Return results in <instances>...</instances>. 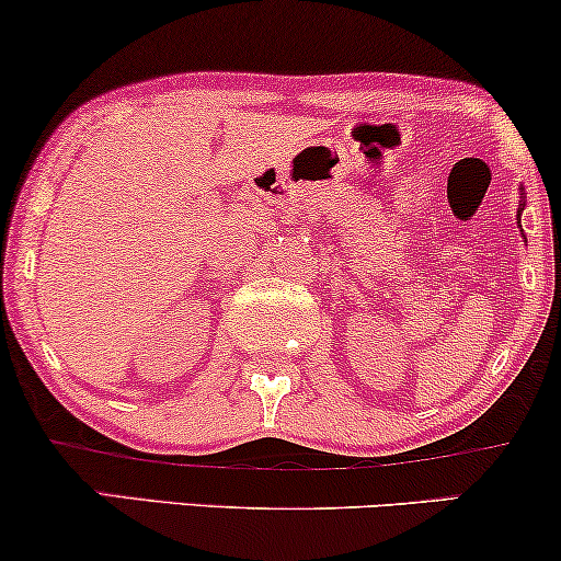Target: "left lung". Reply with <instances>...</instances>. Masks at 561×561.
<instances>
[{
	"instance_id": "1",
	"label": "left lung",
	"mask_w": 561,
	"mask_h": 561,
	"mask_svg": "<svg viewBox=\"0 0 561 561\" xmlns=\"http://www.w3.org/2000/svg\"><path fill=\"white\" fill-rule=\"evenodd\" d=\"M523 208H525V193H523V187H519V208H517V227H519V232H523V225H519V214H523Z\"/></svg>"
}]
</instances>
